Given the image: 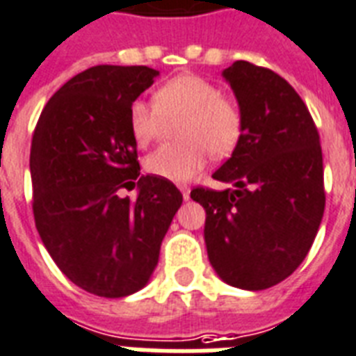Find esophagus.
I'll return each instance as SVG.
<instances>
[{
  "instance_id": "esophagus-1",
  "label": "esophagus",
  "mask_w": 356,
  "mask_h": 356,
  "mask_svg": "<svg viewBox=\"0 0 356 356\" xmlns=\"http://www.w3.org/2000/svg\"><path fill=\"white\" fill-rule=\"evenodd\" d=\"M178 189H180L181 191V195H184V198H189V187L186 186V184H180V186H178Z\"/></svg>"
}]
</instances>
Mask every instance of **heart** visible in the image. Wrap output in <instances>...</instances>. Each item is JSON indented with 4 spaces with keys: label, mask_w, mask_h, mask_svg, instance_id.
Here are the masks:
<instances>
[{
    "label": "heart",
    "mask_w": 356,
    "mask_h": 356,
    "mask_svg": "<svg viewBox=\"0 0 356 356\" xmlns=\"http://www.w3.org/2000/svg\"><path fill=\"white\" fill-rule=\"evenodd\" d=\"M154 106L134 101L129 127L139 147L156 138L161 119L181 115L175 136L181 141L161 145L145 160L152 176L170 181H187L206 165L207 154L226 158L237 149L244 130L241 106L226 97L220 88L200 75H178L154 92Z\"/></svg>",
    "instance_id": "heart-1"
}]
</instances>
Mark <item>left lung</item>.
Instances as JSON below:
<instances>
[{
  "label": "left lung",
  "instance_id": "obj_1",
  "mask_svg": "<svg viewBox=\"0 0 356 356\" xmlns=\"http://www.w3.org/2000/svg\"><path fill=\"white\" fill-rule=\"evenodd\" d=\"M244 118L241 143L213 175L233 189L195 187L206 209L207 257L227 285L264 291L294 272L325 209L320 134L309 108L268 67L237 60L224 70Z\"/></svg>",
  "mask_w": 356,
  "mask_h": 356
}]
</instances>
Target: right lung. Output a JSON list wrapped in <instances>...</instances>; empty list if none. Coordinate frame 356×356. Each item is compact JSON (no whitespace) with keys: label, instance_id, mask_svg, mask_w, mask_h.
<instances>
[{"label":"right lung","instance_id":"right-lung-1","mask_svg":"<svg viewBox=\"0 0 356 356\" xmlns=\"http://www.w3.org/2000/svg\"><path fill=\"white\" fill-rule=\"evenodd\" d=\"M156 76L147 65H93L47 101L33 134L36 229L62 274L101 298L147 285L184 200L172 181L139 176L129 110ZM136 179L138 198L121 199Z\"/></svg>","mask_w":356,"mask_h":356}]
</instances>
